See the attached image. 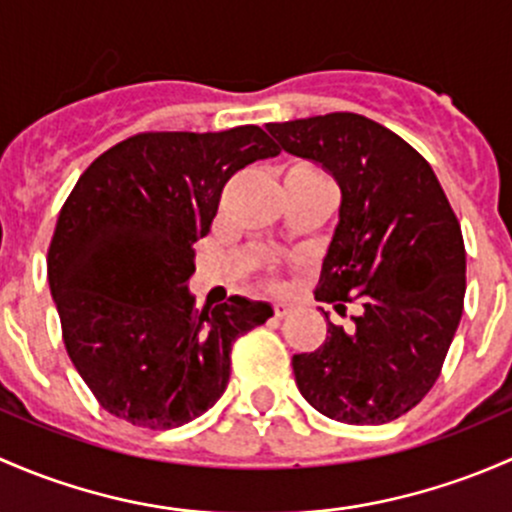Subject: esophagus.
<instances>
[{
  "label": "esophagus",
  "mask_w": 512,
  "mask_h": 512,
  "mask_svg": "<svg viewBox=\"0 0 512 512\" xmlns=\"http://www.w3.org/2000/svg\"><path fill=\"white\" fill-rule=\"evenodd\" d=\"M288 313H291V305L283 303V300L273 303V315H276V318H283V315H288Z\"/></svg>",
  "instance_id": "esophagus-1"
}]
</instances>
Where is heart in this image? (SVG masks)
Wrapping results in <instances>:
<instances>
[{
  "mask_svg": "<svg viewBox=\"0 0 512 512\" xmlns=\"http://www.w3.org/2000/svg\"><path fill=\"white\" fill-rule=\"evenodd\" d=\"M291 172H315V170H308V167H295ZM291 172H288V175H291Z\"/></svg>",
  "mask_w": 512,
  "mask_h": 512,
  "instance_id": "heart-1",
  "label": "heart"
}]
</instances>
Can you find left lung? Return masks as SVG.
<instances>
[{
  "instance_id": "8db88e82",
  "label": "left lung",
  "mask_w": 512,
  "mask_h": 512,
  "mask_svg": "<svg viewBox=\"0 0 512 512\" xmlns=\"http://www.w3.org/2000/svg\"><path fill=\"white\" fill-rule=\"evenodd\" d=\"M278 147L340 184V224L315 300L360 305L352 328L328 323L315 352L293 355L310 407L342 424H387L429 394L466 295L461 224L429 162L357 113L268 123Z\"/></svg>"
}]
</instances>
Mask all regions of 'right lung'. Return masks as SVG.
<instances>
[{"label":"right lung","mask_w":512,"mask_h":512,"mask_svg":"<svg viewBox=\"0 0 512 512\" xmlns=\"http://www.w3.org/2000/svg\"><path fill=\"white\" fill-rule=\"evenodd\" d=\"M278 152L258 125L138 133L78 177L46 266L63 345L105 412L177 429L219 402L231 345L273 310L241 295L194 308V244L212 229L224 184Z\"/></svg>","instance_id":"add662e5"}]
</instances>
